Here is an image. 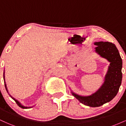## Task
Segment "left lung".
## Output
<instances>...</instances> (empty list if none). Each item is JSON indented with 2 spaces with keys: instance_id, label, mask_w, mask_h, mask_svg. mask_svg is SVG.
<instances>
[{
  "instance_id": "1",
  "label": "left lung",
  "mask_w": 126,
  "mask_h": 126,
  "mask_svg": "<svg viewBox=\"0 0 126 126\" xmlns=\"http://www.w3.org/2000/svg\"><path fill=\"white\" fill-rule=\"evenodd\" d=\"M95 52L102 58L105 59L110 65L104 78V82L94 93L83 96L75 93L72 95L80 102L91 107H97L110 102L117 94L122 81V59L115 44L109 42H95Z\"/></svg>"
}]
</instances>
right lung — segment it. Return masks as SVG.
<instances>
[{"instance_id": "1", "label": "right lung", "mask_w": 126, "mask_h": 126, "mask_svg": "<svg viewBox=\"0 0 126 126\" xmlns=\"http://www.w3.org/2000/svg\"><path fill=\"white\" fill-rule=\"evenodd\" d=\"M5 70H4V72H3V79H4V82H5V86L7 92H8V93L9 94L8 91V88H7L6 84V82H5ZM9 95H10V96H11V97L12 98V99H14V100L15 101L16 103L17 104H18V106H19V107H20L22 108H24V109H27V108H32V107H34L35 106V105H33V106H31V107H27V106H24V105H23L21 103V102H19V101H18V100H16V99H15V98H13L12 96H11V95L9 94Z\"/></svg>"}]
</instances>
